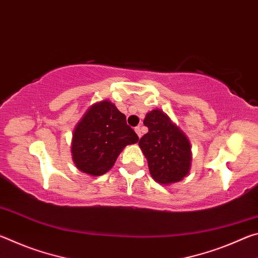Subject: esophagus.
<instances>
[{
    "mask_svg": "<svg viewBox=\"0 0 258 258\" xmlns=\"http://www.w3.org/2000/svg\"><path fill=\"white\" fill-rule=\"evenodd\" d=\"M135 132H137V134H138V137H139V138H141V137H142L141 127H140V126H138V127H135Z\"/></svg>",
    "mask_w": 258,
    "mask_h": 258,
    "instance_id": "34e87169",
    "label": "esophagus"
}]
</instances>
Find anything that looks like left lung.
Instances as JSON below:
<instances>
[{
  "label": "left lung",
  "mask_w": 258,
  "mask_h": 258,
  "mask_svg": "<svg viewBox=\"0 0 258 258\" xmlns=\"http://www.w3.org/2000/svg\"><path fill=\"white\" fill-rule=\"evenodd\" d=\"M143 124L149 131L140 139L139 146L152 178L165 185L181 181L191 167L189 139L159 109L148 112Z\"/></svg>",
  "instance_id": "8db88e82"
}]
</instances>
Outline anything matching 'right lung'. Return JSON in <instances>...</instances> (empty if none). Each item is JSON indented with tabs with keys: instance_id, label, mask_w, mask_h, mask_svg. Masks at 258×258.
<instances>
[{
	"instance_id": "add662e5",
	"label": "right lung",
	"mask_w": 258,
	"mask_h": 258,
	"mask_svg": "<svg viewBox=\"0 0 258 258\" xmlns=\"http://www.w3.org/2000/svg\"><path fill=\"white\" fill-rule=\"evenodd\" d=\"M138 141L124 113L103 100L91 106L74 130L73 160L83 173L100 176L112 167L126 146Z\"/></svg>"
}]
</instances>
